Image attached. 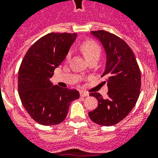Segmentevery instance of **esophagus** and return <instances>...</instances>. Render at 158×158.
Listing matches in <instances>:
<instances>
[{
    "instance_id": "34e87169",
    "label": "esophagus",
    "mask_w": 158,
    "mask_h": 158,
    "mask_svg": "<svg viewBox=\"0 0 158 158\" xmlns=\"http://www.w3.org/2000/svg\"><path fill=\"white\" fill-rule=\"evenodd\" d=\"M80 96H81V97H86V96H89V93L85 92V91H80Z\"/></svg>"
}]
</instances>
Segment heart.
I'll return each instance as SVG.
<instances>
[{"instance_id": "b5f03b06", "label": "heart", "mask_w": 158, "mask_h": 158, "mask_svg": "<svg viewBox=\"0 0 158 158\" xmlns=\"http://www.w3.org/2000/svg\"><path fill=\"white\" fill-rule=\"evenodd\" d=\"M79 50L83 53V55L87 60L93 59V58H98L101 54V47L97 42L94 41L92 40H87L81 42L79 44ZM70 57V53L69 52L66 55V59L68 60Z\"/></svg>"}]
</instances>
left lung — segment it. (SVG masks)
<instances>
[{
	"label": "left lung",
	"mask_w": 158,
	"mask_h": 158,
	"mask_svg": "<svg viewBox=\"0 0 158 158\" xmlns=\"http://www.w3.org/2000/svg\"><path fill=\"white\" fill-rule=\"evenodd\" d=\"M104 47L107 55L105 71L101 84H108V96L91 93L98 105L89 113L93 122L102 126H113L127 116L138 99L141 72L135 55L128 44L118 36L106 31H91Z\"/></svg>",
	"instance_id": "1"
}]
</instances>
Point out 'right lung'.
<instances>
[{"instance_id":"obj_1","label":"right lung","mask_w":158,"mask_h":158,"mask_svg":"<svg viewBox=\"0 0 158 158\" xmlns=\"http://www.w3.org/2000/svg\"><path fill=\"white\" fill-rule=\"evenodd\" d=\"M76 34L49 33L35 42L20 64L18 91L24 108L32 118L44 126L62 123L73 100L79 98L76 89H61L50 79L65 59Z\"/></svg>"}]
</instances>
